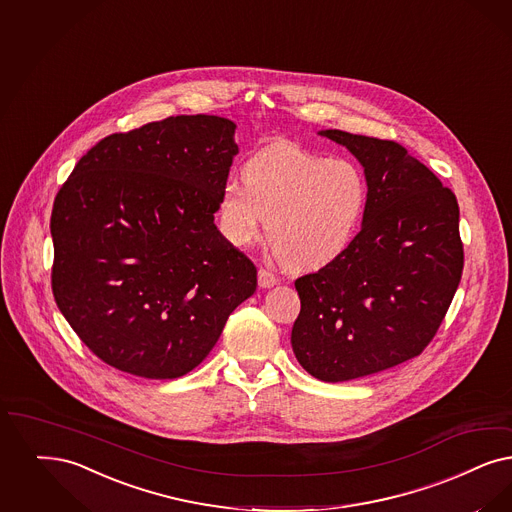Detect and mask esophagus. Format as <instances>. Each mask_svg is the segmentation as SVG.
Masks as SVG:
<instances>
[{"instance_id": "esophagus-1", "label": "esophagus", "mask_w": 512, "mask_h": 512, "mask_svg": "<svg viewBox=\"0 0 512 512\" xmlns=\"http://www.w3.org/2000/svg\"><path fill=\"white\" fill-rule=\"evenodd\" d=\"M257 278H259V286L263 287V289H268V287H274L278 284V278L272 272L265 270V268H259Z\"/></svg>"}]
</instances>
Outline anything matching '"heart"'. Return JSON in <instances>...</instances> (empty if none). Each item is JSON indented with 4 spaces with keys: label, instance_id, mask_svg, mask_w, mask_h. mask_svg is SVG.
Returning a JSON list of instances; mask_svg holds the SVG:
<instances>
[{
    "label": "heart",
    "instance_id": "b5f03b06",
    "mask_svg": "<svg viewBox=\"0 0 512 512\" xmlns=\"http://www.w3.org/2000/svg\"><path fill=\"white\" fill-rule=\"evenodd\" d=\"M219 194L226 240L247 247L266 238L293 270H318L347 251L368 205V181L348 158H328L278 141L255 152Z\"/></svg>",
    "mask_w": 512,
    "mask_h": 512
}]
</instances>
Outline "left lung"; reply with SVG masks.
I'll use <instances>...</instances> for the list:
<instances>
[{
    "instance_id": "obj_1",
    "label": "left lung",
    "mask_w": 512,
    "mask_h": 512,
    "mask_svg": "<svg viewBox=\"0 0 512 512\" xmlns=\"http://www.w3.org/2000/svg\"><path fill=\"white\" fill-rule=\"evenodd\" d=\"M362 164V230L331 265L297 278L299 364L326 383L394 368L423 352L461 282L459 205L402 144L326 129Z\"/></svg>"
}]
</instances>
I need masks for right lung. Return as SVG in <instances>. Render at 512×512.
Returning <instances> with one entry per match:
<instances>
[{
	"instance_id": "obj_1",
	"label": "right lung",
	"mask_w": 512,
	"mask_h": 512,
	"mask_svg": "<svg viewBox=\"0 0 512 512\" xmlns=\"http://www.w3.org/2000/svg\"><path fill=\"white\" fill-rule=\"evenodd\" d=\"M236 123L171 116L95 144L51 213L53 295L103 362L177 379L204 362L257 268L215 226Z\"/></svg>"
}]
</instances>
